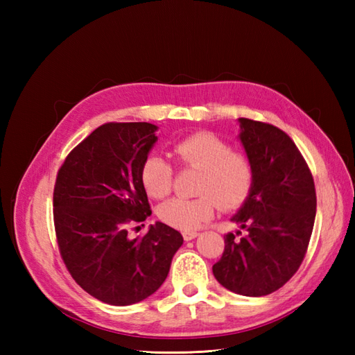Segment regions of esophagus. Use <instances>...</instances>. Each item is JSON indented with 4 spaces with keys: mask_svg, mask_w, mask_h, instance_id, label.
Wrapping results in <instances>:
<instances>
[{
    "mask_svg": "<svg viewBox=\"0 0 355 355\" xmlns=\"http://www.w3.org/2000/svg\"><path fill=\"white\" fill-rule=\"evenodd\" d=\"M198 236V232H193V230H184L183 232V238L184 241H192Z\"/></svg>",
    "mask_w": 355,
    "mask_h": 355,
    "instance_id": "34e87169",
    "label": "esophagus"
}]
</instances>
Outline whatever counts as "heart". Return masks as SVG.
Returning a JSON list of instances; mask_svg holds the SVG:
<instances>
[{"mask_svg": "<svg viewBox=\"0 0 355 355\" xmlns=\"http://www.w3.org/2000/svg\"><path fill=\"white\" fill-rule=\"evenodd\" d=\"M180 168L198 171L195 198H172L158 206L160 221L178 230H195L214 216L216 207L230 210L243 205L253 186L250 157L232 149L227 140L209 131L195 132L172 146ZM140 182L150 198L160 200L172 191L173 169L158 155H149L140 169Z\"/></svg>", "mask_w": 355, "mask_h": 355, "instance_id": "heart-1", "label": "heart"}]
</instances>
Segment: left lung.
I'll return each mask as SVG.
<instances>
[{
	"label": "left lung",
	"instance_id": "left-lung-1",
	"mask_svg": "<svg viewBox=\"0 0 355 355\" xmlns=\"http://www.w3.org/2000/svg\"><path fill=\"white\" fill-rule=\"evenodd\" d=\"M239 139L253 163V186L232 218L244 229L224 236L212 267L224 288L261 297L285 285L302 263L315 218L311 171L297 146L279 128L239 119Z\"/></svg>",
	"mask_w": 355,
	"mask_h": 355
}]
</instances>
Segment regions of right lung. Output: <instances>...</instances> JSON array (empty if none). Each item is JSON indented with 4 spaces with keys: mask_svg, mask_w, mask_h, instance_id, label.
Returning <instances> with one entry per match:
<instances>
[{
    "mask_svg": "<svg viewBox=\"0 0 355 355\" xmlns=\"http://www.w3.org/2000/svg\"><path fill=\"white\" fill-rule=\"evenodd\" d=\"M155 131L146 122L105 123L58 171L53 220L62 261L78 285L110 305H132L155 293L183 244L182 233L163 223L145 236H128V225L153 214L140 169Z\"/></svg>",
    "mask_w": 355,
    "mask_h": 355,
    "instance_id": "1",
    "label": "right lung"
}]
</instances>
